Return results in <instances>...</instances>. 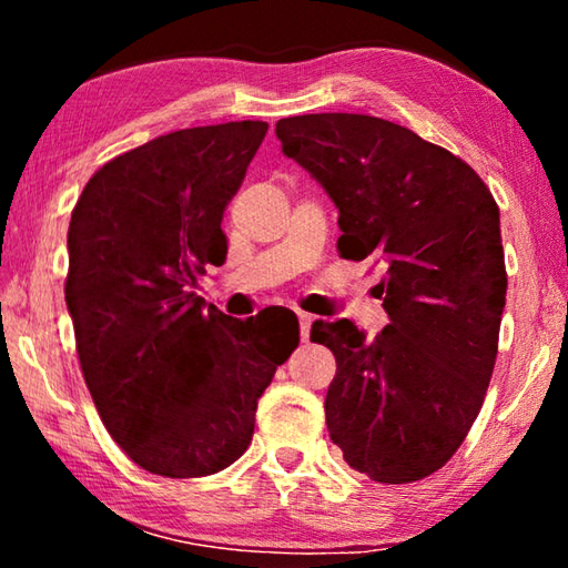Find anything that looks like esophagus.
<instances>
[{
    "label": "esophagus",
    "mask_w": 568,
    "mask_h": 568,
    "mask_svg": "<svg viewBox=\"0 0 568 568\" xmlns=\"http://www.w3.org/2000/svg\"><path fill=\"white\" fill-rule=\"evenodd\" d=\"M297 321H301V338L307 341V335H311V325H313V315L297 313Z\"/></svg>",
    "instance_id": "esophagus-1"
}]
</instances>
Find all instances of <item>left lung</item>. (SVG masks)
<instances>
[{
  "label": "left lung",
  "mask_w": 568,
  "mask_h": 568,
  "mask_svg": "<svg viewBox=\"0 0 568 568\" xmlns=\"http://www.w3.org/2000/svg\"><path fill=\"white\" fill-rule=\"evenodd\" d=\"M275 134L338 207L345 261L386 263L376 338L348 318L311 328L338 363L331 440L378 484H413L448 464L484 406L506 305L498 205L474 168L396 122L297 114Z\"/></svg>",
  "instance_id": "1"
}]
</instances>
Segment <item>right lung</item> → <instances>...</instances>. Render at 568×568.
<instances>
[{
	"label": "right lung",
	"mask_w": 568,
	"mask_h": 568,
	"mask_svg": "<svg viewBox=\"0 0 568 568\" xmlns=\"http://www.w3.org/2000/svg\"><path fill=\"white\" fill-rule=\"evenodd\" d=\"M267 122L162 134L102 165L72 210L64 301L84 383L110 436L168 478L217 474L245 454L257 398L297 348V321L263 333L192 287L223 265V215Z\"/></svg>",
	"instance_id": "add662e5"
}]
</instances>
